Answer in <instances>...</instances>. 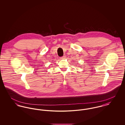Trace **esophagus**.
Segmentation results:
<instances>
[{
    "label": "esophagus",
    "instance_id": "esophagus-1",
    "mask_svg": "<svg viewBox=\"0 0 125 125\" xmlns=\"http://www.w3.org/2000/svg\"><path fill=\"white\" fill-rule=\"evenodd\" d=\"M65 58H66V56H65V55H64V56H63L62 57H61V59H65Z\"/></svg>",
    "mask_w": 125,
    "mask_h": 125
}]
</instances>
